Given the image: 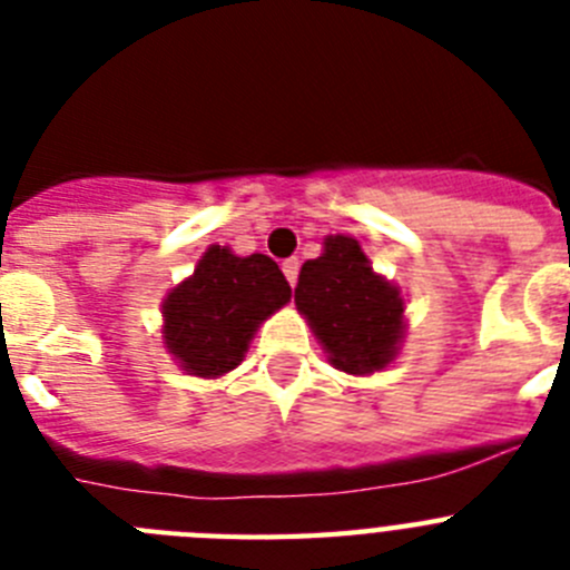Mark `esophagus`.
Segmentation results:
<instances>
[{"label":"esophagus","mask_w":570,"mask_h":570,"mask_svg":"<svg viewBox=\"0 0 570 570\" xmlns=\"http://www.w3.org/2000/svg\"><path fill=\"white\" fill-rule=\"evenodd\" d=\"M282 271H285L291 285H296V279H299V259H285L282 262Z\"/></svg>","instance_id":"1"}]
</instances>
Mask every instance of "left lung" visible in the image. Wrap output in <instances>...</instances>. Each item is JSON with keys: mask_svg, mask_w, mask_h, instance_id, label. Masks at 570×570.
Listing matches in <instances>:
<instances>
[{"mask_svg": "<svg viewBox=\"0 0 570 570\" xmlns=\"http://www.w3.org/2000/svg\"><path fill=\"white\" fill-rule=\"evenodd\" d=\"M294 302L334 367L362 376L394 362L405 334V302L371 268L356 239L328 236L322 256L302 265Z\"/></svg>", "mask_w": 570, "mask_h": 570, "instance_id": "left-lung-1", "label": "left lung"}]
</instances>
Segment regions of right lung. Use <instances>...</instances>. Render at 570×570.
Masks as SVG:
<instances>
[{
  "label": "right lung",
  "instance_id": "add662e5",
  "mask_svg": "<svg viewBox=\"0 0 570 570\" xmlns=\"http://www.w3.org/2000/svg\"><path fill=\"white\" fill-rule=\"evenodd\" d=\"M291 302V285L271 256H236L210 245L194 276L163 302L168 354L194 376H223L248 351L256 328Z\"/></svg>",
  "mask_w": 570,
  "mask_h": 570
}]
</instances>
